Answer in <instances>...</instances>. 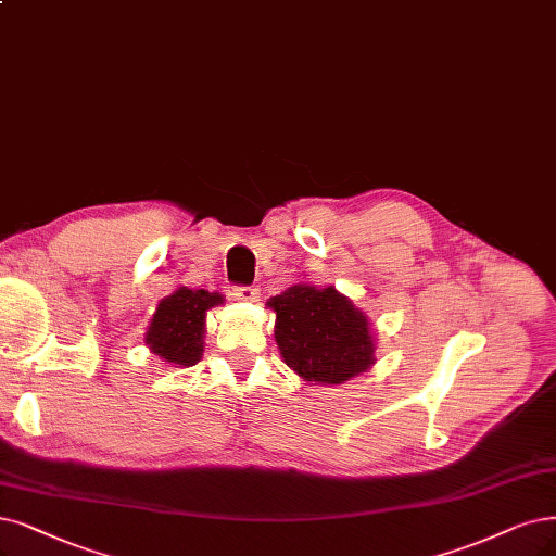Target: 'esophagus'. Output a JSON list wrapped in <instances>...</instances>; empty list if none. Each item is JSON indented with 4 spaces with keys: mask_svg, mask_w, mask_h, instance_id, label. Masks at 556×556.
<instances>
[{
    "mask_svg": "<svg viewBox=\"0 0 556 556\" xmlns=\"http://www.w3.org/2000/svg\"><path fill=\"white\" fill-rule=\"evenodd\" d=\"M258 289H254V286H238V289L233 291V298L240 300V302H256L258 300Z\"/></svg>",
    "mask_w": 556,
    "mask_h": 556,
    "instance_id": "esophagus-1",
    "label": "esophagus"
}]
</instances>
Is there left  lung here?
I'll list each match as a JSON object with an SVG mask.
<instances>
[{
  "label": "left lung",
  "mask_w": 556,
  "mask_h": 556,
  "mask_svg": "<svg viewBox=\"0 0 556 556\" xmlns=\"http://www.w3.org/2000/svg\"><path fill=\"white\" fill-rule=\"evenodd\" d=\"M286 366L309 384H343L376 364L371 320L334 286L298 281L267 300Z\"/></svg>",
  "instance_id": "obj_1"
}]
</instances>
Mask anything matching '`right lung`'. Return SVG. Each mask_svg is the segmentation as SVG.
<instances>
[{"instance_id":"1","label":"right lung","mask_w":556,"mask_h":556,"mask_svg":"<svg viewBox=\"0 0 556 556\" xmlns=\"http://www.w3.org/2000/svg\"><path fill=\"white\" fill-rule=\"evenodd\" d=\"M219 304H224V295L217 291L208 293L178 286L172 295L157 302L143 343L164 364L176 368L194 366L205 345V316Z\"/></svg>"}]
</instances>
